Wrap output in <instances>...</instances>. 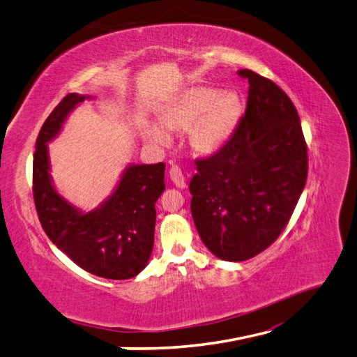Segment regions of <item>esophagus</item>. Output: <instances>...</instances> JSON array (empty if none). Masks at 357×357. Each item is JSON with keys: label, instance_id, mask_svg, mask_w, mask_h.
<instances>
[{"label": "esophagus", "instance_id": "esophagus-1", "mask_svg": "<svg viewBox=\"0 0 357 357\" xmlns=\"http://www.w3.org/2000/svg\"><path fill=\"white\" fill-rule=\"evenodd\" d=\"M169 173H170V179L173 181V184H175L178 188H185L187 187L184 173H182V170L178 166H172Z\"/></svg>", "mask_w": 357, "mask_h": 357}]
</instances>
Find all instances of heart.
<instances>
[{"label": "heart", "instance_id": "1", "mask_svg": "<svg viewBox=\"0 0 357 357\" xmlns=\"http://www.w3.org/2000/svg\"><path fill=\"white\" fill-rule=\"evenodd\" d=\"M243 116V100L235 90L190 87L179 91L161 108L158 121L142 126L143 139L153 148H166L167 132L188 131V144L199 155H214L231 140Z\"/></svg>", "mask_w": 357, "mask_h": 357}]
</instances>
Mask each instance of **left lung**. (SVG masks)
Here are the masks:
<instances>
[{"instance_id":"8db88e82","label":"left lung","mask_w":357,"mask_h":357,"mask_svg":"<svg viewBox=\"0 0 357 357\" xmlns=\"http://www.w3.org/2000/svg\"><path fill=\"white\" fill-rule=\"evenodd\" d=\"M245 114L232 139L196 161L190 181L191 215L214 257L240 262L278 238L301 196L307 152L300 117L288 95L249 69Z\"/></svg>"}]
</instances>
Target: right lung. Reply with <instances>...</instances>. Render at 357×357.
Wrapping results in <instances>:
<instances>
[{
	"label": "right lung",
	"mask_w": 357,
	"mask_h": 357,
	"mask_svg": "<svg viewBox=\"0 0 357 357\" xmlns=\"http://www.w3.org/2000/svg\"><path fill=\"white\" fill-rule=\"evenodd\" d=\"M91 95L69 93L45 121L36 140L33 195L45 234L77 266L99 278L123 280L148 266L153 249L155 202L166 190L164 166L130 162L112 195L84 211L56 188L48 143L60 135L69 114Z\"/></svg>",
	"instance_id": "1"
}]
</instances>
